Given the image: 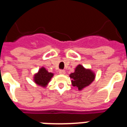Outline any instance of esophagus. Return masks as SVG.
<instances>
[{"label": "esophagus", "mask_w": 127, "mask_h": 127, "mask_svg": "<svg viewBox=\"0 0 127 127\" xmlns=\"http://www.w3.org/2000/svg\"><path fill=\"white\" fill-rule=\"evenodd\" d=\"M59 74H65V71H64V70H59Z\"/></svg>", "instance_id": "obj_1"}]
</instances>
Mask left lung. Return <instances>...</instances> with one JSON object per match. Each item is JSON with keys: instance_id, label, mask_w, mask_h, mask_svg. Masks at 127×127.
Masks as SVG:
<instances>
[{"instance_id": "left-lung-1", "label": "left lung", "mask_w": 127, "mask_h": 127, "mask_svg": "<svg viewBox=\"0 0 127 127\" xmlns=\"http://www.w3.org/2000/svg\"><path fill=\"white\" fill-rule=\"evenodd\" d=\"M69 76L72 79V86L81 91L93 82L95 79V74L89 68H85L83 65L79 64L75 68L74 72L70 74Z\"/></svg>"}]
</instances>
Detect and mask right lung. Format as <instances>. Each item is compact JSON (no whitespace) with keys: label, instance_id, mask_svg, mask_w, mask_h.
Returning <instances> with one entry per match:
<instances>
[{"label":"right lung","instance_id":"add662e5","mask_svg":"<svg viewBox=\"0 0 127 127\" xmlns=\"http://www.w3.org/2000/svg\"><path fill=\"white\" fill-rule=\"evenodd\" d=\"M53 75H54L53 73L48 72V70L42 66L38 70V72L34 75V82L38 86L46 87L51 81Z\"/></svg>","mask_w":127,"mask_h":127}]
</instances>
